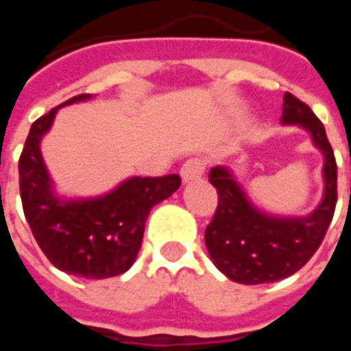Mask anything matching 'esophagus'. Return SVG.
Masks as SVG:
<instances>
[{"mask_svg":"<svg viewBox=\"0 0 351 351\" xmlns=\"http://www.w3.org/2000/svg\"><path fill=\"white\" fill-rule=\"evenodd\" d=\"M205 160L203 158H190V160H186L182 163V167H180V176H182L184 180L188 182V180H193V178H199V176L203 175V171H205Z\"/></svg>","mask_w":351,"mask_h":351,"instance_id":"esophagus-1","label":"esophagus"}]
</instances>
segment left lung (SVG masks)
<instances>
[{
  "label": "left lung",
  "mask_w": 351,
  "mask_h": 351,
  "mask_svg": "<svg viewBox=\"0 0 351 351\" xmlns=\"http://www.w3.org/2000/svg\"><path fill=\"white\" fill-rule=\"evenodd\" d=\"M282 122L308 130L324 152V201L306 218L267 216L250 205L228 169L214 167L208 180L218 191V206L205 229V244L214 265L239 284H271L304 267L324 241L337 206V160L324 123L289 92L284 95Z\"/></svg>",
  "instance_id": "8db88e82"
}]
</instances>
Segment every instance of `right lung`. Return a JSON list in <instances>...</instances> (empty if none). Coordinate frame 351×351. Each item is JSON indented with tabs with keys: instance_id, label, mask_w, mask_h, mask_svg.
Wrapping results in <instances>:
<instances>
[{
	"instance_id": "obj_1",
	"label": "right lung",
	"mask_w": 351,
	"mask_h": 351,
	"mask_svg": "<svg viewBox=\"0 0 351 351\" xmlns=\"http://www.w3.org/2000/svg\"><path fill=\"white\" fill-rule=\"evenodd\" d=\"M88 97L80 93L60 107ZM60 107L32 123L20 154L22 208L39 248L56 269L82 278L118 276L137 258L152 206L180 188V176H133L107 195L86 201L54 197L39 143Z\"/></svg>"
}]
</instances>
